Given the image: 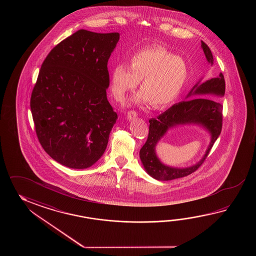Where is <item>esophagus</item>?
<instances>
[{
  "label": "esophagus",
  "mask_w": 256,
  "mask_h": 256,
  "mask_svg": "<svg viewBox=\"0 0 256 256\" xmlns=\"http://www.w3.org/2000/svg\"><path fill=\"white\" fill-rule=\"evenodd\" d=\"M136 116H137V114H136V110H129V112H127V118H128L129 120L134 119Z\"/></svg>",
  "instance_id": "obj_1"
}]
</instances>
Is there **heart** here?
Returning <instances> with one entry per match:
<instances>
[{"label":"heart","instance_id":"obj_1","mask_svg":"<svg viewBox=\"0 0 256 256\" xmlns=\"http://www.w3.org/2000/svg\"><path fill=\"white\" fill-rule=\"evenodd\" d=\"M188 78V66L183 58L154 44L136 51L130 56L129 66H115L110 73V90L117 100H122L141 80L142 90L132 102H152L156 109H163L180 96Z\"/></svg>","mask_w":256,"mask_h":256}]
</instances>
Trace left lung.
Segmentation results:
<instances>
[{"instance_id":"left-lung-1","label":"left lung","mask_w":256,"mask_h":256,"mask_svg":"<svg viewBox=\"0 0 256 256\" xmlns=\"http://www.w3.org/2000/svg\"><path fill=\"white\" fill-rule=\"evenodd\" d=\"M202 48L208 62L213 65L214 60L210 49L203 41ZM224 93L225 80L222 73L206 82H202L200 80L188 94L186 98L190 100L174 104L162 114L149 120L148 138L140 150V159L147 174L154 180L168 181L188 176L202 166L222 128V105L215 100L206 97H223ZM186 124L202 126L210 132L211 142L206 152L198 164L188 168L180 169L166 166L158 158L155 152L156 144L169 128Z\"/></svg>"}]
</instances>
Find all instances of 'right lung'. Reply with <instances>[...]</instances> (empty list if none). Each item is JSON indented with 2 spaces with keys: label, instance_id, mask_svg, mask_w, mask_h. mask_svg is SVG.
Instances as JSON below:
<instances>
[{
  "label": "right lung",
  "instance_id": "obj_1",
  "mask_svg": "<svg viewBox=\"0 0 256 256\" xmlns=\"http://www.w3.org/2000/svg\"><path fill=\"white\" fill-rule=\"evenodd\" d=\"M119 39V33L80 29L41 66L30 100L36 136L44 150L70 168H90L106 150L118 118L107 98V66Z\"/></svg>",
  "mask_w": 256,
  "mask_h": 256
}]
</instances>
